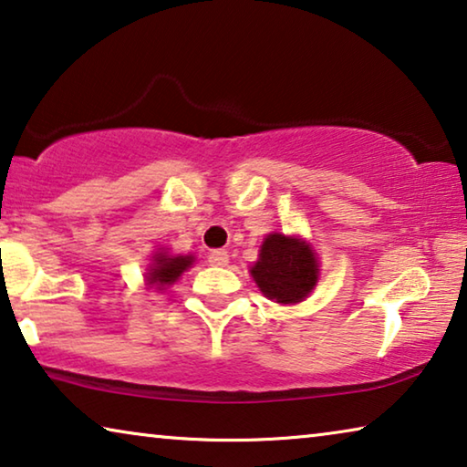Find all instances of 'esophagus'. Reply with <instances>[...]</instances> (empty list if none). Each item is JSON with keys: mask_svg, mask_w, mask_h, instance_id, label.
I'll return each instance as SVG.
<instances>
[{"mask_svg": "<svg viewBox=\"0 0 467 467\" xmlns=\"http://www.w3.org/2000/svg\"><path fill=\"white\" fill-rule=\"evenodd\" d=\"M207 262H210V265H218V268H224V265H228V251H224V249L212 251V254L207 255Z\"/></svg>", "mask_w": 467, "mask_h": 467, "instance_id": "1", "label": "esophagus"}]
</instances>
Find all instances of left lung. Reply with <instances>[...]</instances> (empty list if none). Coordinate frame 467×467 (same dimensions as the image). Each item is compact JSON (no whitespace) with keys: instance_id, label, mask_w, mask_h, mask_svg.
Here are the masks:
<instances>
[{"instance_id":"1","label":"left lung","mask_w":467,"mask_h":467,"mask_svg":"<svg viewBox=\"0 0 467 467\" xmlns=\"http://www.w3.org/2000/svg\"><path fill=\"white\" fill-rule=\"evenodd\" d=\"M251 276L265 297L295 306L314 291L320 265L309 243L272 233L264 239L260 257L251 265Z\"/></svg>"}]
</instances>
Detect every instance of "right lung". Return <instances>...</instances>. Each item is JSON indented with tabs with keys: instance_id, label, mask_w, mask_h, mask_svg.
Listing matches in <instances>:
<instances>
[{
	"instance_id": "right-lung-1",
	"label": "right lung",
	"mask_w": 467,
	"mask_h": 467,
	"mask_svg": "<svg viewBox=\"0 0 467 467\" xmlns=\"http://www.w3.org/2000/svg\"><path fill=\"white\" fill-rule=\"evenodd\" d=\"M193 262H195L193 255L155 254L150 270H147V285H150V288L155 286L158 291H164L166 286L174 285L181 274L187 268H191V264Z\"/></svg>"
}]
</instances>
